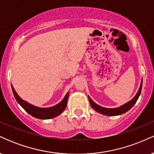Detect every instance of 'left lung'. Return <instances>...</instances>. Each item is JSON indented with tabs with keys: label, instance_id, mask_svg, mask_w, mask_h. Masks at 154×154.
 <instances>
[{
	"label": "left lung",
	"instance_id": "1",
	"mask_svg": "<svg viewBox=\"0 0 154 154\" xmlns=\"http://www.w3.org/2000/svg\"><path fill=\"white\" fill-rule=\"evenodd\" d=\"M142 85H143V80L141 81L139 90L138 91H137V94L135 95V96L131 100L128 101V103L123 104L122 106H121L118 108H114V109H107V108H103L102 106H100L97 105L96 103H94L89 96H88V99H89L90 103H91V106H92V108H93L95 111H96L97 112L106 116L120 115V114H122L124 113L127 112V111L130 110V109H131L134 105H135L136 102H137V99H138L140 95L141 89H142Z\"/></svg>",
	"mask_w": 154,
	"mask_h": 154
}]
</instances>
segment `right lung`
I'll return each mask as SVG.
<instances>
[{
	"label": "right lung",
	"instance_id": "right-lung-1",
	"mask_svg": "<svg viewBox=\"0 0 154 154\" xmlns=\"http://www.w3.org/2000/svg\"><path fill=\"white\" fill-rule=\"evenodd\" d=\"M12 91H13L14 95L15 97V99L17 100V103L22 106L23 109L25 110L26 112L29 114H30L32 116L38 119H52V118L56 117V116H59L61 113L64 111V109L66 107L67 100H68L69 94V92L66 93L64 98L63 100L60 102L59 103L56 104L54 106H51L48 108H40L35 106L32 105V104L29 103L28 102L25 101L20 97L19 96L17 92L15 91L14 88L11 85Z\"/></svg>",
	"mask_w": 154,
	"mask_h": 154
}]
</instances>
